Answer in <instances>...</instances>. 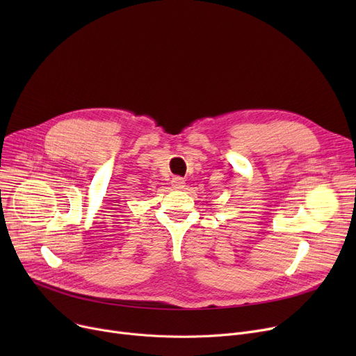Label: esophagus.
<instances>
[{"label":"esophagus","instance_id":"obj_1","mask_svg":"<svg viewBox=\"0 0 356 356\" xmlns=\"http://www.w3.org/2000/svg\"><path fill=\"white\" fill-rule=\"evenodd\" d=\"M184 184H186V183H184V179H181V177H173V179H172V188L176 189V191L183 189Z\"/></svg>","mask_w":356,"mask_h":356}]
</instances>
